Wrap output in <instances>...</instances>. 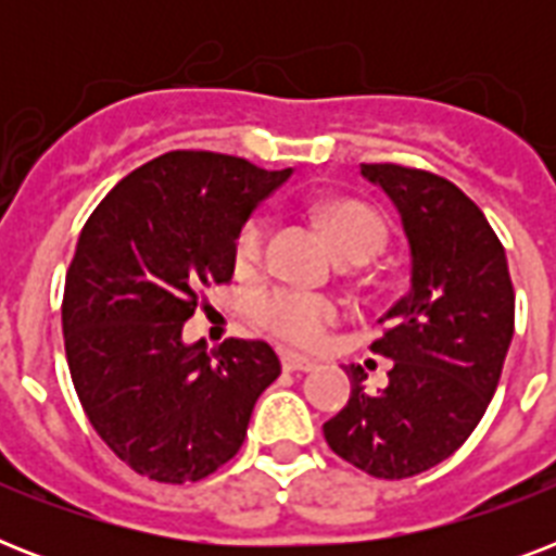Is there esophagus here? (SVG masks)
Masks as SVG:
<instances>
[{
  "label": "esophagus",
  "mask_w": 556,
  "mask_h": 556,
  "mask_svg": "<svg viewBox=\"0 0 556 556\" xmlns=\"http://www.w3.org/2000/svg\"><path fill=\"white\" fill-rule=\"evenodd\" d=\"M314 361H308V357H300L294 355V352H282V369L286 371H312L314 369Z\"/></svg>",
  "instance_id": "obj_1"
}]
</instances>
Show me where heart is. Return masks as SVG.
<instances>
[{
	"mask_svg": "<svg viewBox=\"0 0 556 556\" xmlns=\"http://www.w3.org/2000/svg\"><path fill=\"white\" fill-rule=\"evenodd\" d=\"M320 222L329 233L334 251L349 262L371 260L383 244L380 218L355 201H331L320 207ZM270 222L265 213H256L239 227L233 242V262L239 274H253L265 265L268 256ZM256 320L286 343L314 349L326 338V329L340 317L334 300L305 288H270L256 296Z\"/></svg>",
	"mask_w": 556,
	"mask_h": 556,
	"instance_id": "obj_1",
	"label": "heart"
}]
</instances>
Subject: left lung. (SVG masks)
Listing matches in <instances>:
<instances>
[{
  "instance_id": "1",
  "label": "left lung",
  "mask_w": 556,
  "mask_h": 556,
  "mask_svg": "<svg viewBox=\"0 0 556 556\" xmlns=\"http://www.w3.org/2000/svg\"><path fill=\"white\" fill-rule=\"evenodd\" d=\"M361 176L401 216L409 291L371 343L392 361L389 383L366 392V371L346 366L352 395L323 432L364 473L409 479L453 456L482 421L514 338V286L484 213L447 178L397 164H361Z\"/></svg>"
}]
</instances>
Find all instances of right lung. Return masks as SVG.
I'll return each mask as SVG.
<instances>
[{"label": "right lung", "mask_w": 556, "mask_h": 556, "mask_svg": "<svg viewBox=\"0 0 556 556\" xmlns=\"http://www.w3.org/2000/svg\"><path fill=\"white\" fill-rule=\"evenodd\" d=\"M294 169L176 150L117 181L65 274L63 334L74 389L121 462L155 482H199L239 453L253 404L279 378L262 340L187 343L210 282L233 277V242Z\"/></svg>", "instance_id": "obj_1"}]
</instances>
